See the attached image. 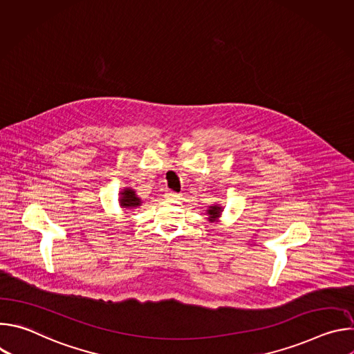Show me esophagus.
I'll use <instances>...</instances> for the list:
<instances>
[{"instance_id":"34e87169","label":"esophagus","mask_w":354,"mask_h":354,"mask_svg":"<svg viewBox=\"0 0 354 354\" xmlns=\"http://www.w3.org/2000/svg\"><path fill=\"white\" fill-rule=\"evenodd\" d=\"M165 196H167L168 198H171V200H176V198H179V197H180V194H179V193L172 192V190H167Z\"/></svg>"}]
</instances>
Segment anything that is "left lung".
<instances>
[{
    "instance_id": "obj_1",
    "label": "left lung",
    "mask_w": 354,
    "mask_h": 354,
    "mask_svg": "<svg viewBox=\"0 0 354 354\" xmlns=\"http://www.w3.org/2000/svg\"><path fill=\"white\" fill-rule=\"evenodd\" d=\"M207 213H209V216H210V220H216V218L220 216L221 209H220V207H217V206H212V207H210V210H209Z\"/></svg>"
}]
</instances>
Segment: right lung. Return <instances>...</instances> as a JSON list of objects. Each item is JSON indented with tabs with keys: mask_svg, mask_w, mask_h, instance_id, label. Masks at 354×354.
<instances>
[{
	"mask_svg": "<svg viewBox=\"0 0 354 354\" xmlns=\"http://www.w3.org/2000/svg\"><path fill=\"white\" fill-rule=\"evenodd\" d=\"M122 194V198H120V203H122V206L123 207H137V206H140V198L136 196V192L134 190H131V189H124L123 190V193H120Z\"/></svg>",
	"mask_w": 354,
	"mask_h": 354,
	"instance_id": "add662e5",
	"label": "right lung"
}]
</instances>
